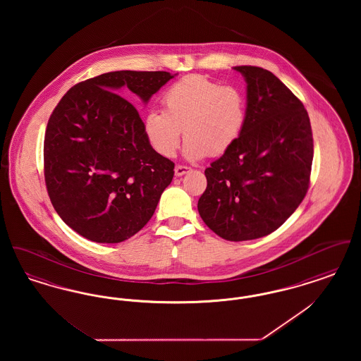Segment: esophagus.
Segmentation results:
<instances>
[{
  "mask_svg": "<svg viewBox=\"0 0 361 361\" xmlns=\"http://www.w3.org/2000/svg\"><path fill=\"white\" fill-rule=\"evenodd\" d=\"M189 172H190V168H188V166L177 165V166L174 168V174H176V177H181V176H184V174H187V173Z\"/></svg>",
  "mask_w": 361,
  "mask_h": 361,
  "instance_id": "obj_1",
  "label": "esophagus"
}]
</instances>
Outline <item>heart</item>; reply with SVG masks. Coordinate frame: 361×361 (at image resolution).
<instances>
[{
	"label": "heart",
	"instance_id": "b5f03b06",
	"mask_svg": "<svg viewBox=\"0 0 361 361\" xmlns=\"http://www.w3.org/2000/svg\"><path fill=\"white\" fill-rule=\"evenodd\" d=\"M165 109L152 108L143 119L147 142L171 158L187 137L184 155L199 161L228 152L240 139L246 121V97L235 86H224L200 74L187 75L164 94Z\"/></svg>",
	"mask_w": 361,
	"mask_h": 361
}]
</instances>
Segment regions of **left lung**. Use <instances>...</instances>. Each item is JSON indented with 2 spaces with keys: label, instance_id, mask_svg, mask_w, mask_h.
<instances>
[{
  "label": "left lung",
  "instance_id": "8db88e82",
  "mask_svg": "<svg viewBox=\"0 0 361 361\" xmlns=\"http://www.w3.org/2000/svg\"><path fill=\"white\" fill-rule=\"evenodd\" d=\"M246 82L247 121L238 142L207 168L197 202L224 240L265 237L284 224L309 189L312 133L303 104L275 74L235 66Z\"/></svg>",
  "mask_w": 361,
  "mask_h": 361
}]
</instances>
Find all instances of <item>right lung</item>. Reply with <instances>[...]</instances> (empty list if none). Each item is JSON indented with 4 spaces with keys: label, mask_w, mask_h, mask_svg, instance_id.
I'll list each match as a JSON object with an SVG mask.
<instances>
[{
    "label": "right lung",
    "mask_w": 361,
    "mask_h": 361,
    "mask_svg": "<svg viewBox=\"0 0 361 361\" xmlns=\"http://www.w3.org/2000/svg\"><path fill=\"white\" fill-rule=\"evenodd\" d=\"M177 74L121 70L73 86L44 137V177L61 219L99 243L128 240L150 221L174 164L147 142L137 108Z\"/></svg>",
    "instance_id": "obj_1"
}]
</instances>
